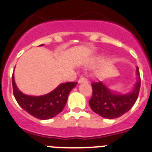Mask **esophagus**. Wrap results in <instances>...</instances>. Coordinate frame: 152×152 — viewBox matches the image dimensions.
Segmentation results:
<instances>
[{"label": "esophagus", "mask_w": 152, "mask_h": 152, "mask_svg": "<svg viewBox=\"0 0 152 152\" xmlns=\"http://www.w3.org/2000/svg\"><path fill=\"white\" fill-rule=\"evenodd\" d=\"M88 82V79L84 77H80L78 80V83H87Z\"/></svg>", "instance_id": "1"}]
</instances>
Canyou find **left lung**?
Returning <instances> with one entry per match:
<instances>
[{
    "label": "left lung",
    "instance_id": "obj_1",
    "mask_svg": "<svg viewBox=\"0 0 152 152\" xmlns=\"http://www.w3.org/2000/svg\"><path fill=\"white\" fill-rule=\"evenodd\" d=\"M138 79L135 89L129 94H115L102 82H92V96L89 100L91 110L107 119H116L128 112L138 99L141 87L139 69L136 68Z\"/></svg>",
    "mask_w": 152,
    "mask_h": 152
}]
</instances>
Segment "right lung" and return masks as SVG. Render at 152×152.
I'll return each instance as SVG.
<instances>
[{
    "mask_svg": "<svg viewBox=\"0 0 152 152\" xmlns=\"http://www.w3.org/2000/svg\"><path fill=\"white\" fill-rule=\"evenodd\" d=\"M77 84V82L64 83L48 94L40 96H28L19 91L14 82L13 74L12 75L13 96L19 105L31 116L43 120L55 117L63 110L70 91Z\"/></svg>",
    "mask_w": 152,
    "mask_h": 152,
    "instance_id": "right-lung-1",
    "label": "right lung"
}]
</instances>
